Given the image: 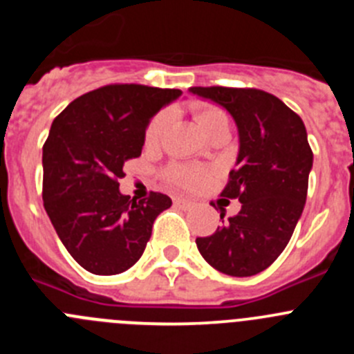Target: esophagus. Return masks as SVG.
<instances>
[{
    "mask_svg": "<svg viewBox=\"0 0 354 354\" xmlns=\"http://www.w3.org/2000/svg\"><path fill=\"white\" fill-rule=\"evenodd\" d=\"M174 204L180 209H192L195 205V202L192 200H186V198H174Z\"/></svg>",
    "mask_w": 354,
    "mask_h": 354,
    "instance_id": "1",
    "label": "esophagus"
}]
</instances>
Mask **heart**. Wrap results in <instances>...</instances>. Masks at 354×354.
I'll return each mask as SVG.
<instances>
[{"mask_svg": "<svg viewBox=\"0 0 354 354\" xmlns=\"http://www.w3.org/2000/svg\"><path fill=\"white\" fill-rule=\"evenodd\" d=\"M195 115L196 122H198V126L202 127V131H204L205 127L211 126V124H214V122L227 120V115H225L220 108H216V106H195ZM168 122H170V111H167V109H162V111H159L158 115L152 117V120L149 122V126H147L145 129L147 147L158 145L159 140L162 138V133L167 131ZM205 177H207V174H205L204 170L193 167H183V165L171 167L170 170H168V179H170L171 183L177 184V186L186 187V189H196V187H200L205 183Z\"/></svg>", "mask_w": 354, "mask_h": 354, "instance_id": "heart-1", "label": "heart"}]
</instances>
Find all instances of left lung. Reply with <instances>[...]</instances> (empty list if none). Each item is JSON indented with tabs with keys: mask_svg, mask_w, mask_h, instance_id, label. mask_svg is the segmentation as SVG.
I'll use <instances>...</instances> for the list:
<instances>
[{
	"mask_svg": "<svg viewBox=\"0 0 354 354\" xmlns=\"http://www.w3.org/2000/svg\"><path fill=\"white\" fill-rule=\"evenodd\" d=\"M189 93L227 109L239 134L236 168L221 196L239 198L241 211L212 236L196 237V246L220 273L253 277L277 261L301 218L314 162L305 124L262 90L192 86Z\"/></svg>",
	"mask_w": 354,
	"mask_h": 354,
	"instance_id": "obj_1",
	"label": "left lung"
}]
</instances>
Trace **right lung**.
Returning a JSON list of instances; mask_svg holds the SVG:
<instances>
[{
	"label": "right lung",
	"mask_w": 354,
	"mask_h": 354,
	"mask_svg": "<svg viewBox=\"0 0 354 354\" xmlns=\"http://www.w3.org/2000/svg\"><path fill=\"white\" fill-rule=\"evenodd\" d=\"M180 90L108 84L72 101L53 120L42 149L44 209L72 259L93 274L138 262L170 196L122 195L124 162L142 156L145 129Z\"/></svg>",
	"instance_id": "1"
}]
</instances>
